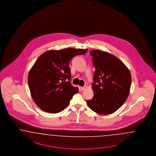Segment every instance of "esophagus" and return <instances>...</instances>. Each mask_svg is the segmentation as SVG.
Instances as JSON below:
<instances>
[{
	"mask_svg": "<svg viewBox=\"0 0 156 156\" xmlns=\"http://www.w3.org/2000/svg\"><path fill=\"white\" fill-rule=\"evenodd\" d=\"M87 87V86H84V87H80V89H81V90H85Z\"/></svg>",
	"mask_w": 156,
	"mask_h": 156,
	"instance_id": "obj_1",
	"label": "esophagus"
}]
</instances>
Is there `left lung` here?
<instances>
[{"instance_id":"8db88e82","label":"left lung","mask_w":156,"mask_h":156,"mask_svg":"<svg viewBox=\"0 0 156 156\" xmlns=\"http://www.w3.org/2000/svg\"><path fill=\"white\" fill-rule=\"evenodd\" d=\"M96 71L92 85L94 98L87 100V106L99 114L108 115L116 112L126 100L131 88L129 69L117 57L101 50H91Z\"/></svg>"}]
</instances>
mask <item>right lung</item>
Instances as JSON below:
<instances>
[{
	"label": "right lung",
	"mask_w": 156,
	"mask_h": 156,
	"mask_svg": "<svg viewBox=\"0 0 156 156\" xmlns=\"http://www.w3.org/2000/svg\"><path fill=\"white\" fill-rule=\"evenodd\" d=\"M87 50L72 48L50 50L38 57L30 70L28 83L33 100L42 110L54 114L69 106L79 90L69 81V62L74 56L83 55Z\"/></svg>",
	"instance_id": "1"
}]
</instances>
